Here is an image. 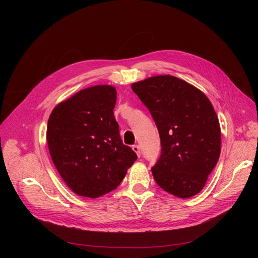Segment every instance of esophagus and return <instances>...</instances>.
Here are the masks:
<instances>
[{
  "label": "esophagus",
  "mask_w": 258,
  "mask_h": 258,
  "mask_svg": "<svg viewBox=\"0 0 258 258\" xmlns=\"http://www.w3.org/2000/svg\"><path fill=\"white\" fill-rule=\"evenodd\" d=\"M132 150H134V152H136L137 153V155L139 156V157H140V156H141V151H140V146L139 145H132Z\"/></svg>",
  "instance_id": "obj_1"
}]
</instances>
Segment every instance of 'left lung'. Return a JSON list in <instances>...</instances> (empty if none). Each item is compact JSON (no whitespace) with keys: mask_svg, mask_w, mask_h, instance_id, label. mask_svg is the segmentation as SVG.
Masks as SVG:
<instances>
[{"mask_svg":"<svg viewBox=\"0 0 258 258\" xmlns=\"http://www.w3.org/2000/svg\"><path fill=\"white\" fill-rule=\"evenodd\" d=\"M157 126L161 154L152 168L156 183L179 198L201 191L221 154V128L210 100L175 76L132 84Z\"/></svg>","mask_w":258,"mask_h":258,"instance_id":"obj_1","label":"left lung"}]
</instances>
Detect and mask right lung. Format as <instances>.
<instances>
[{"label": "right lung", "mask_w": 258, "mask_h": 258, "mask_svg": "<svg viewBox=\"0 0 258 258\" xmlns=\"http://www.w3.org/2000/svg\"><path fill=\"white\" fill-rule=\"evenodd\" d=\"M115 104L116 89L99 85L61 102L49 116L46 137L53 165L79 196L112 191L138 158L122 143Z\"/></svg>", "instance_id": "obj_1"}]
</instances>
